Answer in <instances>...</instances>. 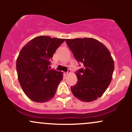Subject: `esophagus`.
Listing matches in <instances>:
<instances>
[{"label":"esophagus","mask_w":132,"mask_h":132,"mask_svg":"<svg viewBox=\"0 0 132 132\" xmlns=\"http://www.w3.org/2000/svg\"><path fill=\"white\" fill-rule=\"evenodd\" d=\"M70 72H71V70H70V69H68V70L67 72H66V75H69V74L70 73Z\"/></svg>","instance_id":"34e87169"}]
</instances>
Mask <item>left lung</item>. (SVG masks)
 I'll use <instances>...</instances> for the list:
<instances>
[{"label":"left lung","mask_w":132,"mask_h":132,"mask_svg":"<svg viewBox=\"0 0 132 132\" xmlns=\"http://www.w3.org/2000/svg\"><path fill=\"white\" fill-rule=\"evenodd\" d=\"M66 42L79 64H83L76 72L78 82L71 87L72 94L83 102L95 101L102 96L112 78L111 54L105 45L92 38L66 39Z\"/></svg>","instance_id":"8db88e82"}]
</instances>
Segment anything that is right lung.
Returning <instances> with one entry per match:
<instances>
[{
    "instance_id": "add662e5",
    "label": "right lung",
    "mask_w": 132,
    "mask_h": 132,
    "mask_svg": "<svg viewBox=\"0 0 132 132\" xmlns=\"http://www.w3.org/2000/svg\"><path fill=\"white\" fill-rule=\"evenodd\" d=\"M65 39L39 36L21 50L16 63L18 79L27 96L37 102H45L55 95L63 73L50 69V60Z\"/></svg>"
}]
</instances>
